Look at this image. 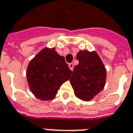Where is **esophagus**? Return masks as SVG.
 I'll return each instance as SVG.
<instances>
[{"instance_id":"1","label":"esophagus","mask_w":133,"mask_h":133,"mask_svg":"<svg viewBox=\"0 0 133 133\" xmlns=\"http://www.w3.org/2000/svg\"><path fill=\"white\" fill-rule=\"evenodd\" d=\"M68 66H69L70 69L71 70H73V68H74V64H73V63H70Z\"/></svg>"}]
</instances>
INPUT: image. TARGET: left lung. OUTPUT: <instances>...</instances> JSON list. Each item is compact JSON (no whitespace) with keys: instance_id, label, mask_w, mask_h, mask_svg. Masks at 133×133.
Instances as JSON below:
<instances>
[{"instance_id":"left-lung-1","label":"left lung","mask_w":133,"mask_h":133,"mask_svg":"<svg viewBox=\"0 0 133 133\" xmlns=\"http://www.w3.org/2000/svg\"><path fill=\"white\" fill-rule=\"evenodd\" d=\"M76 59L79 64L74 67L70 82L77 98L90 101L105 85V67L95 51L80 50Z\"/></svg>"}]
</instances>
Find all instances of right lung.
Listing matches in <instances>:
<instances>
[{"label":"right lung","mask_w":133,"mask_h":133,"mask_svg":"<svg viewBox=\"0 0 133 133\" xmlns=\"http://www.w3.org/2000/svg\"><path fill=\"white\" fill-rule=\"evenodd\" d=\"M72 72L54 48L41 50L28 64L26 77L31 92L41 100H52Z\"/></svg>","instance_id":"right-lung-1"}]
</instances>
